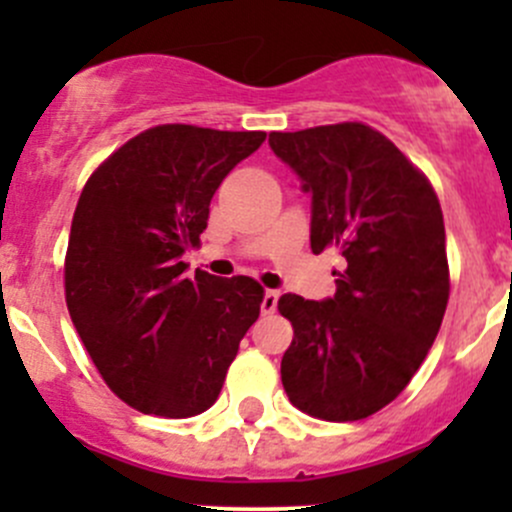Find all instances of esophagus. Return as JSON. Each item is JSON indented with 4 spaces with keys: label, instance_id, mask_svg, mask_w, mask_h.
Listing matches in <instances>:
<instances>
[{
    "label": "esophagus",
    "instance_id": "1",
    "mask_svg": "<svg viewBox=\"0 0 512 512\" xmlns=\"http://www.w3.org/2000/svg\"><path fill=\"white\" fill-rule=\"evenodd\" d=\"M277 299H280V292H277V289H265V294H262V312L265 314L275 312Z\"/></svg>",
    "mask_w": 512,
    "mask_h": 512
}]
</instances>
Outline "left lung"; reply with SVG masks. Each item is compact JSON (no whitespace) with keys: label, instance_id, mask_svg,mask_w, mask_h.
I'll use <instances>...</instances> for the list:
<instances>
[{"label":"left lung","instance_id":"left-lung-1","mask_svg":"<svg viewBox=\"0 0 512 512\" xmlns=\"http://www.w3.org/2000/svg\"><path fill=\"white\" fill-rule=\"evenodd\" d=\"M270 148L312 195L314 255L334 247L347 260L334 297L277 302L294 327L282 384L304 414L359 421L406 389L441 329V205L409 158L364 123L270 133Z\"/></svg>","mask_w":512,"mask_h":512}]
</instances>
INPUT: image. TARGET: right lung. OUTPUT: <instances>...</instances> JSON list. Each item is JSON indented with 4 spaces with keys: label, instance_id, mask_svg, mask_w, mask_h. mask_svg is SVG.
<instances>
[{
    "label": "right lung",
    "instance_id": "right-lung-1",
    "mask_svg": "<svg viewBox=\"0 0 512 512\" xmlns=\"http://www.w3.org/2000/svg\"><path fill=\"white\" fill-rule=\"evenodd\" d=\"M262 131L148 128L86 183L66 250L71 322L108 389L143 414L188 418L218 401L240 339L260 317L252 277L195 270L185 250L208 227L225 175Z\"/></svg>",
    "mask_w": 512,
    "mask_h": 512
}]
</instances>
